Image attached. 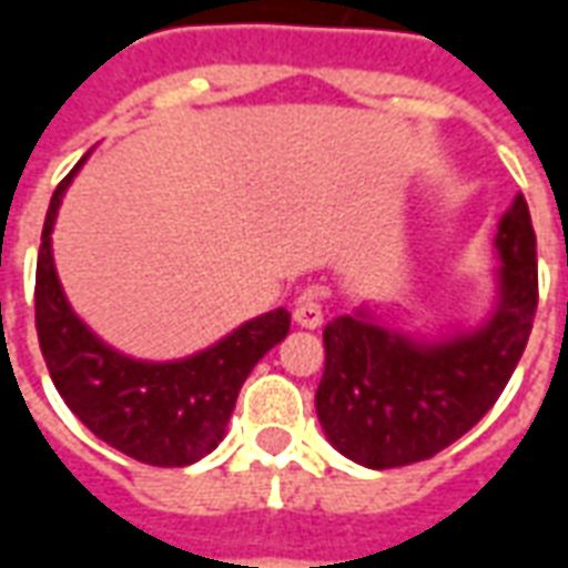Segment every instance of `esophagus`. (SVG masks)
Wrapping results in <instances>:
<instances>
[{
	"label": "esophagus",
	"instance_id": "esophagus-1",
	"mask_svg": "<svg viewBox=\"0 0 568 568\" xmlns=\"http://www.w3.org/2000/svg\"><path fill=\"white\" fill-rule=\"evenodd\" d=\"M292 320H295V325H301V328H310V332H316L322 325V307L313 301V297H297L295 301V310H292Z\"/></svg>",
	"mask_w": 568,
	"mask_h": 568
}]
</instances>
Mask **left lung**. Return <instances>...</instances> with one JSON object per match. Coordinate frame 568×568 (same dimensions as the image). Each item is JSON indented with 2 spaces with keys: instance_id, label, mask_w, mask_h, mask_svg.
Segmentation results:
<instances>
[{
  "instance_id": "obj_1",
  "label": "left lung",
  "mask_w": 568,
  "mask_h": 568,
  "mask_svg": "<svg viewBox=\"0 0 568 568\" xmlns=\"http://www.w3.org/2000/svg\"><path fill=\"white\" fill-rule=\"evenodd\" d=\"M493 246V304L471 325L405 332L368 304L325 325L316 414L334 450L365 468L419 463L496 405L538 304L536 231L524 194L501 215Z\"/></svg>"
}]
</instances>
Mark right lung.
Segmentation results:
<instances>
[{
	"mask_svg": "<svg viewBox=\"0 0 568 568\" xmlns=\"http://www.w3.org/2000/svg\"><path fill=\"white\" fill-rule=\"evenodd\" d=\"M88 161L57 185L42 227L36 264V328L57 393L75 417L130 459L182 468L222 444L240 386L288 334V310L236 325L206 349L185 358L149 362L109 346L69 304L54 264L57 212L67 187Z\"/></svg>",
	"mask_w": 568,
	"mask_h": 568,
	"instance_id": "1",
	"label": "right lung"
}]
</instances>
